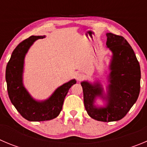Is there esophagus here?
<instances>
[{
	"label": "esophagus",
	"instance_id": "34e87169",
	"mask_svg": "<svg viewBox=\"0 0 147 147\" xmlns=\"http://www.w3.org/2000/svg\"><path fill=\"white\" fill-rule=\"evenodd\" d=\"M75 78H76L78 81H80V80H82L84 78V75L83 73H77Z\"/></svg>",
	"mask_w": 147,
	"mask_h": 147
}]
</instances>
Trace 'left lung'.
<instances>
[{"label":"left lung","instance_id":"left-lung-1","mask_svg":"<svg viewBox=\"0 0 147 147\" xmlns=\"http://www.w3.org/2000/svg\"><path fill=\"white\" fill-rule=\"evenodd\" d=\"M107 46L112 51L107 94L98 82H81L86 110L90 117L101 122L121 120L131 109L140 92L141 69L134 50L123 37L107 33ZM96 97L106 101L105 108H96Z\"/></svg>","mask_w":147,"mask_h":147}]
</instances>
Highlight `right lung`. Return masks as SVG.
I'll use <instances>...</instances> for the list:
<instances>
[{
    "label": "right lung",
    "mask_w": 147,
    "mask_h": 147,
    "mask_svg": "<svg viewBox=\"0 0 147 147\" xmlns=\"http://www.w3.org/2000/svg\"><path fill=\"white\" fill-rule=\"evenodd\" d=\"M43 38L45 35H32L20 42L13 50L5 69L9 98L16 110L29 121H46L57 117L62 109L64 98L68 90L76 83L75 79L64 83L44 101H36L30 96L22 81L24 57L33 42Z\"/></svg>",
    "instance_id": "add662e5"
}]
</instances>
